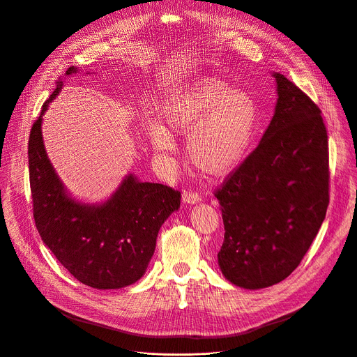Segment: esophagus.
I'll use <instances>...</instances> for the list:
<instances>
[{"mask_svg":"<svg viewBox=\"0 0 357 357\" xmlns=\"http://www.w3.org/2000/svg\"><path fill=\"white\" fill-rule=\"evenodd\" d=\"M182 199H183L185 203H190V205H193V203L200 200V195L195 190H183Z\"/></svg>","mask_w":357,"mask_h":357,"instance_id":"esophagus-1","label":"esophagus"}]
</instances>
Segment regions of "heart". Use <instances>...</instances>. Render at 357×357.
<instances>
[{
    "label": "heart",
    "instance_id": "b5f03b06",
    "mask_svg": "<svg viewBox=\"0 0 357 357\" xmlns=\"http://www.w3.org/2000/svg\"><path fill=\"white\" fill-rule=\"evenodd\" d=\"M164 127H149L152 146L172 152L171 134H188V155L208 175H226L245 157L257 121L251 96L218 79H200L183 86L161 109Z\"/></svg>",
    "mask_w": 357,
    "mask_h": 357
}]
</instances>
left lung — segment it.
<instances>
[{"label":"left lung","instance_id":"left-lung-1","mask_svg":"<svg viewBox=\"0 0 357 357\" xmlns=\"http://www.w3.org/2000/svg\"><path fill=\"white\" fill-rule=\"evenodd\" d=\"M260 144L213 193L225 240L223 275L259 289L285 280L310 250L329 205V146L321 109L284 75Z\"/></svg>","mask_w":357,"mask_h":357}]
</instances>
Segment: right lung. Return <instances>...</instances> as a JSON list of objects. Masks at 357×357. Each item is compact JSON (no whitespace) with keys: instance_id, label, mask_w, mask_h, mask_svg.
<instances>
[{"instance_id":"1","label":"right lung","mask_w":357,"mask_h":357,"mask_svg":"<svg viewBox=\"0 0 357 357\" xmlns=\"http://www.w3.org/2000/svg\"><path fill=\"white\" fill-rule=\"evenodd\" d=\"M70 66L66 76L76 73ZM62 82L42 106L28 141L33 219L43 243L82 284L117 289L138 281L155 251L162 223L181 206V192L128 175L103 205L69 197L43 146L40 123Z\"/></svg>"}]
</instances>
